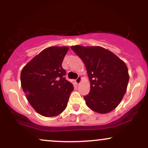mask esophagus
Here are the masks:
<instances>
[{
    "instance_id": "esophagus-1",
    "label": "esophagus",
    "mask_w": 148,
    "mask_h": 148,
    "mask_svg": "<svg viewBox=\"0 0 148 148\" xmlns=\"http://www.w3.org/2000/svg\"><path fill=\"white\" fill-rule=\"evenodd\" d=\"M81 80H82V78H81V76H79V77H78L77 79H76L75 80V82H76V84L79 85V84H80V83H81Z\"/></svg>"
}]
</instances>
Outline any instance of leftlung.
<instances>
[{
  "mask_svg": "<svg viewBox=\"0 0 148 148\" xmlns=\"http://www.w3.org/2000/svg\"><path fill=\"white\" fill-rule=\"evenodd\" d=\"M71 49L87 69L90 82L89 94L84 97L87 106L101 114L114 110L127 91L130 76L126 64L101 47L76 45Z\"/></svg>",
  "mask_w": 148,
  "mask_h": 148,
  "instance_id": "obj_1",
  "label": "left lung"
}]
</instances>
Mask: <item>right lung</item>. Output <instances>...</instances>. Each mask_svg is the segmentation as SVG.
I'll list each match as a JSON object with an SVG mask.
<instances>
[{
	"label": "right lung",
	"mask_w": 148,
	"mask_h": 148,
	"mask_svg": "<svg viewBox=\"0 0 148 148\" xmlns=\"http://www.w3.org/2000/svg\"><path fill=\"white\" fill-rule=\"evenodd\" d=\"M67 47L44 49L22 69L21 84L27 99L39 114L54 117L66 108L73 85L65 79L62 62Z\"/></svg>",
	"instance_id": "1"
}]
</instances>
